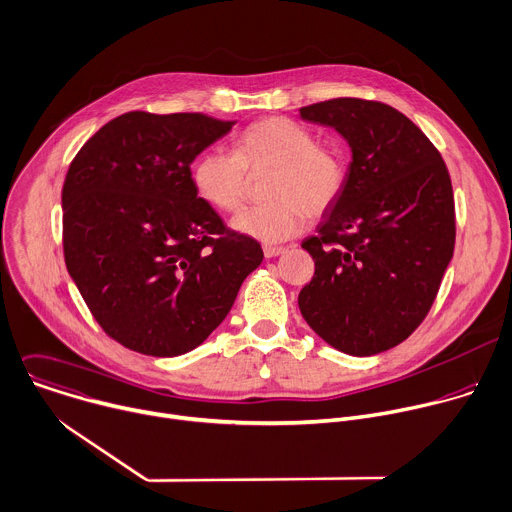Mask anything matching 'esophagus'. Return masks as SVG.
<instances>
[{
	"label": "esophagus",
	"mask_w": 512,
	"mask_h": 512,
	"mask_svg": "<svg viewBox=\"0 0 512 512\" xmlns=\"http://www.w3.org/2000/svg\"><path fill=\"white\" fill-rule=\"evenodd\" d=\"M284 252H286V248H282V246H264V256L266 258H274V256H280Z\"/></svg>",
	"instance_id": "34e87169"
}]
</instances>
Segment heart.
Listing matches in <instances>:
<instances>
[{
  "label": "heart",
  "instance_id": "b5f03b06",
  "mask_svg": "<svg viewBox=\"0 0 512 512\" xmlns=\"http://www.w3.org/2000/svg\"><path fill=\"white\" fill-rule=\"evenodd\" d=\"M272 169L266 197L234 218V228L262 242L294 236L306 218L335 206L347 183V159L337 145L319 143L311 129L266 117L236 139V153L212 147L201 153L191 177L199 195L222 212H236L250 189V173Z\"/></svg>",
  "mask_w": 512,
  "mask_h": 512
}]
</instances>
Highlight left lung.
I'll return each instance as SVG.
<instances>
[{
  "mask_svg": "<svg viewBox=\"0 0 512 512\" xmlns=\"http://www.w3.org/2000/svg\"><path fill=\"white\" fill-rule=\"evenodd\" d=\"M300 117L335 127L353 161L319 234L302 242L315 276L298 309L331 347L377 355L410 337L436 300L456 242L450 173L422 129L379 100L333 98Z\"/></svg>",
  "mask_w": 512,
  "mask_h": 512,
  "instance_id": "1",
  "label": "left lung"
}]
</instances>
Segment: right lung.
<instances>
[{
	"instance_id": "1",
	"label": "right lung",
	"mask_w": 512,
	"mask_h": 512,
	"mask_svg": "<svg viewBox=\"0 0 512 512\" xmlns=\"http://www.w3.org/2000/svg\"><path fill=\"white\" fill-rule=\"evenodd\" d=\"M232 125L199 113H125L68 167L66 268L100 329L131 351L175 357L201 345L264 258L191 179V161Z\"/></svg>"
}]
</instances>
